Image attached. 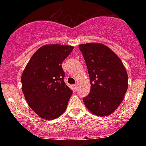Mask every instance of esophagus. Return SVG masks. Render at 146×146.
Returning a JSON list of instances; mask_svg holds the SVG:
<instances>
[{
	"label": "esophagus",
	"instance_id": "obj_1",
	"mask_svg": "<svg viewBox=\"0 0 146 146\" xmlns=\"http://www.w3.org/2000/svg\"><path fill=\"white\" fill-rule=\"evenodd\" d=\"M77 87H78V85H77V84H76V85H73V88H74L75 90H77Z\"/></svg>",
	"mask_w": 146,
	"mask_h": 146
}]
</instances>
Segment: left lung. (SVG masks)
Wrapping results in <instances>:
<instances>
[{"label":"left lung","instance_id":"left-lung-1","mask_svg":"<svg viewBox=\"0 0 146 146\" xmlns=\"http://www.w3.org/2000/svg\"><path fill=\"white\" fill-rule=\"evenodd\" d=\"M88 68L90 92L82 100L99 117L115 111L128 88V75L120 58L110 48L98 43L79 45Z\"/></svg>","mask_w":146,"mask_h":146}]
</instances>
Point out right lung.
I'll list each match as a JSON object with an SVG mask.
<instances>
[{
	"label": "right lung",
	"instance_id": "right-lung-1",
	"mask_svg": "<svg viewBox=\"0 0 146 146\" xmlns=\"http://www.w3.org/2000/svg\"><path fill=\"white\" fill-rule=\"evenodd\" d=\"M73 46L40 47L31 57L21 77L22 90L30 108L40 117L54 119L66 110L73 91L64 82L61 64Z\"/></svg>",
	"mask_w": 146,
	"mask_h": 146
}]
</instances>
